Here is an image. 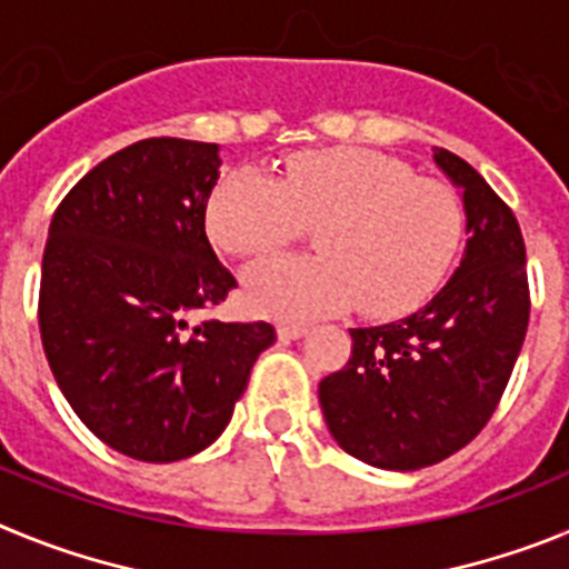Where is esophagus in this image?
I'll return each instance as SVG.
<instances>
[{
  "label": "esophagus",
  "mask_w": 569,
  "mask_h": 569,
  "mask_svg": "<svg viewBox=\"0 0 569 569\" xmlns=\"http://www.w3.org/2000/svg\"><path fill=\"white\" fill-rule=\"evenodd\" d=\"M276 333H279L281 341H293V339H299V336L308 333V328H305V325H290V321H281L279 328H276Z\"/></svg>",
  "instance_id": "esophagus-1"
}]
</instances>
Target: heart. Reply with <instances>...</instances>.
Wrapping results in <instances>:
<instances>
[{
    "instance_id": "b5f03b06",
    "label": "heart",
    "mask_w": 569,
    "mask_h": 569,
    "mask_svg": "<svg viewBox=\"0 0 569 569\" xmlns=\"http://www.w3.org/2000/svg\"><path fill=\"white\" fill-rule=\"evenodd\" d=\"M319 223L321 256L250 270L244 299L256 313L301 321L356 301L373 319L413 313L441 288L465 239V208L450 184L365 148L293 156L281 182L241 170L208 204L210 239L236 259L276 253Z\"/></svg>"
}]
</instances>
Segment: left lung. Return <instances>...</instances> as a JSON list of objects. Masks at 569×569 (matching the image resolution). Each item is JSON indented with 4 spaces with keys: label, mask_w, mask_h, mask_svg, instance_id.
<instances>
[{
    "label": "left lung",
    "mask_w": 569,
    "mask_h": 569,
    "mask_svg": "<svg viewBox=\"0 0 569 569\" xmlns=\"http://www.w3.org/2000/svg\"><path fill=\"white\" fill-rule=\"evenodd\" d=\"M433 159L465 199L470 239L459 270L413 316L350 330V359L319 385L341 450L385 470L436 465L481 433L530 321L516 213L461 156L436 148Z\"/></svg>",
    "instance_id": "left-lung-1"
}]
</instances>
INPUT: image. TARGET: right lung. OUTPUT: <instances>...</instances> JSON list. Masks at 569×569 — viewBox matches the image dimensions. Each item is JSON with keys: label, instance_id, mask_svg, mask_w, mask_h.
<instances>
[{"label": "right lung", "instance_id": "add662e5", "mask_svg": "<svg viewBox=\"0 0 569 569\" xmlns=\"http://www.w3.org/2000/svg\"><path fill=\"white\" fill-rule=\"evenodd\" d=\"M219 164V144L142 139L88 170L50 219L44 356L73 413L130 459L213 445L276 341L268 321L190 325L236 288L204 233Z\"/></svg>", "mask_w": 569, "mask_h": 569}]
</instances>
